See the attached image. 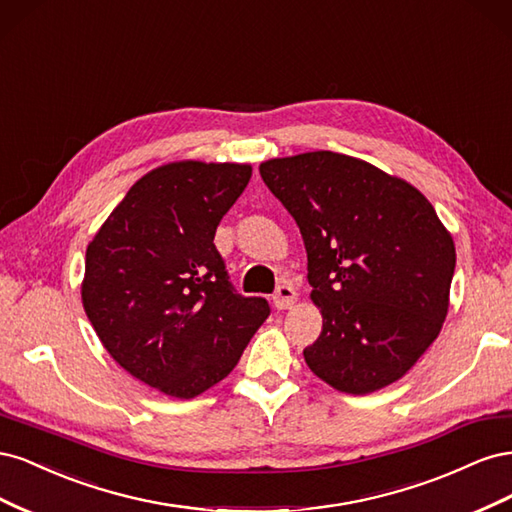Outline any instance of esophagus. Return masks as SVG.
<instances>
[{
  "instance_id": "esophagus-1",
  "label": "esophagus",
  "mask_w": 512,
  "mask_h": 512,
  "mask_svg": "<svg viewBox=\"0 0 512 512\" xmlns=\"http://www.w3.org/2000/svg\"><path fill=\"white\" fill-rule=\"evenodd\" d=\"M297 301V290H294L290 284H282L277 286L273 292V305L277 309H288Z\"/></svg>"
}]
</instances>
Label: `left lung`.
Segmentation results:
<instances>
[{"label":"left lung","instance_id":"left-lung-1","mask_svg":"<svg viewBox=\"0 0 512 512\" xmlns=\"http://www.w3.org/2000/svg\"><path fill=\"white\" fill-rule=\"evenodd\" d=\"M297 222L322 331L305 363L333 389L367 395L399 380L438 337L455 245L410 183L363 160L312 151L260 164Z\"/></svg>","mask_w":512,"mask_h":512}]
</instances>
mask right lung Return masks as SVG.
I'll use <instances>...</instances> for the list:
<instances>
[{
    "label": "right lung",
    "instance_id": "add662e5",
    "mask_svg": "<svg viewBox=\"0 0 512 512\" xmlns=\"http://www.w3.org/2000/svg\"><path fill=\"white\" fill-rule=\"evenodd\" d=\"M252 177L247 164L177 162L123 196L87 247L83 305L108 354L177 399L224 380L271 314L235 290L215 230Z\"/></svg>",
    "mask_w": 512,
    "mask_h": 512
}]
</instances>
